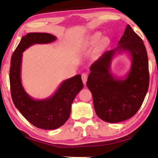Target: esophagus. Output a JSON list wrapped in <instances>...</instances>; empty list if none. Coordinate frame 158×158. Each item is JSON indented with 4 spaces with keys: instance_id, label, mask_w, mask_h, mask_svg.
Returning <instances> with one entry per match:
<instances>
[{
    "instance_id": "esophagus-1",
    "label": "esophagus",
    "mask_w": 158,
    "mask_h": 158,
    "mask_svg": "<svg viewBox=\"0 0 158 158\" xmlns=\"http://www.w3.org/2000/svg\"><path fill=\"white\" fill-rule=\"evenodd\" d=\"M82 81H83V83H84V84H85L86 83V81H87V78H88V74L87 73H83V74H82Z\"/></svg>"
}]
</instances>
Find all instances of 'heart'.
I'll return each mask as SVG.
<instances>
[{"label":"heart","mask_w":158,"mask_h":158,"mask_svg":"<svg viewBox=\"0 0 158 158\" xmlns=\"http://www.w3.org/2000/svg\"><path fill=\"white\" fill-rule=\"evenodd\" d=\"M101 38V34L99 33H96L94 34H93L92 36H90L88 40L86 42L85 44L88 45V46H91V45L96 44V43H98V42L100 40ZM107 43V40L106 38H103L102 40L100 41V43H99V47H102L106 45V44Z\"/></svg>","instance_id":"heart-1"}]
</instances>
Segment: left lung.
<instances>
[{"instance_id":"obj_1","label":"left lung","mask_w":158,"mask_h":158,"mask_svg":"<svg viewBox=\"0 0 158 158\" xmlns=\"http://www.w3.org/2000/svg\"><path fill=\"white\" fill-rule=\"evenodd\" d=\"M118 45L91 64L86 83L97 116L109 123L123 122L135 115L143 103L150 80L145 46L129 24ZM121 52L128 53L132 60L131 70L124 79L110 72L112 59Z\"/></svg>"}]
</instances>
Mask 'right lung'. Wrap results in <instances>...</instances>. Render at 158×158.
Wrapping results in <instances>:
<instances>
[{
    "label": "right lung",
    "mask_w": 158,
    "mask_h": 158,
    "mask_svg": "<svg viewBox=\"0 0 158 158\" xmlns=\"http://www.w3.org/2000/svg\"><path fill=\"white\" fill-rule=\"evenodd\" d=\"M56 40L48 33H29L21 38L10 60V86L13 102L27 121L38 128L55 129L62 126L70 115L71 106L76 95L83 89L81 75L64 81L53 96L35 100L23 89L21 81L22 53L35 44H47Z\"/></svg>",
    "instance_id": "add662e5"
}]
</instances>
